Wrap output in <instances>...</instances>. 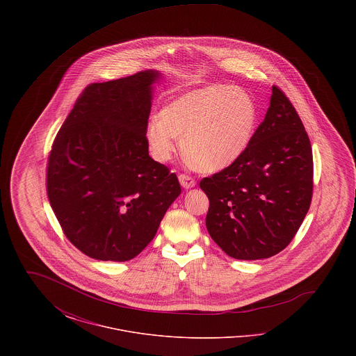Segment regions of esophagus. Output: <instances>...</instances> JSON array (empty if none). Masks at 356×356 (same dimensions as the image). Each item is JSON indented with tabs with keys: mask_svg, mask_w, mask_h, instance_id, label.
Here are the masks:
<instances>
[{
	"mask_svg": "<svg viewBox=\"0 0 356 356\" xmlns=\"http://www.w3.org/2000/svg\"><path fill=\"white\" fill-rule=\"evenodd\" d=\"M179 181H180V184L184 186L186 189H189V188H193V186H196L195 179L191 177V176H188L186 173H180V175H179Z\"/></svg>",
	"mask_w": 356,
	"mask_h": 356,
	"instance_id": "obj_1",
	"label": "esophagus"
}]
</instances>
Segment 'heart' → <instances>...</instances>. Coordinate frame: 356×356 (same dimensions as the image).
<instances>
[{"mask_svg":"<svg viewBox=\"0 0 356 356\" xmlns=\"http://www.w3.org/2000/svg\"><path fill=\"white\" fill-rule=\"evenodd\" d=\"M256 106L243 90L209 85L168 102L147 122L144 135L157 161H168L180 138L183 154L196 170L215 172L231 165L251 143Z\"/></svg>","mask_w":356,"mask_h":356,"instance_id":"obj_1","label":"heart"}]
</instances>
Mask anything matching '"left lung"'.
<instances>
[{"label":"left lung","mask_w":356,"mask_h":356,"mask_svg":"<svg viewBox=\"0 0 356 356\" xmlns=\"http://www.w3.org/2000/svg\"><path fill=\"white\" fill-rule=\"evenodd\" d=\"M312 149L287 96L272 86L266 118L244 153L204 177L205 225L221 250L238 260L271 257L295 237L314 189Z\"/></svg>","instance_id":"8db88e82"}]
</instances>
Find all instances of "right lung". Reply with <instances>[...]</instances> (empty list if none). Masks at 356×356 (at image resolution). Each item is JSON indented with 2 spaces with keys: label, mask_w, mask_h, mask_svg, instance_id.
Here are the masks:
<instances>
[{
  "label": "right lung",
  "mask_w": 356,
  "mask_h": 356,
  "mask_svg": "<svg viewBox=\"0 0 356 356\" xmlns=\"http://www.w3.org/2000/svg\"><path fill=\"white\" fill-rule=\"evenodd\" d=\"M159 76L145 70L88 85L53 141L48 199L64 235L92 259H134L181 193L144 135Z\"/></svg>",
  "instance_id": "obj_1"
}]
</instances>
